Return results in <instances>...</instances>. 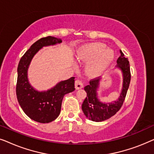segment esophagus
Wrapping results in <instances>:
<instances>
[{"label":"esophagus","instance_id":"1","mask_svg":"<svg viewBox=\"0 0 154 154\" xmlns=\"http://www.w3.org/2000/svg\"><path fill=\"white\" fill-rule=\"evenodd\" d=\"M75 87L76 90L81 89V88L83 87V82H82L81 81H80V80H76L75 82Z\"/></svg>","mask_w":154,"mask_h":154}]
</instances>
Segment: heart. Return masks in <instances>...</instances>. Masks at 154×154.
Masks as SVG:
<instances>
[{
	"instance_id": "heart-1",
	"label": "heart",
	"mask_w": 154,
	"mask_h": 154,
	"mask_svg": "<svg viewBox=\"0 0 154 154\" xmlns=\"http://www.w3.org/2000/svg\"><path fill=\"white\" fill-rule=\"evenodd\" d=\"M106 45L103 43L89 44L84 46L78 52L77 59L80 61H90L96 58V60L88 65L87 69L88 73H92L108 66L114 59L113 50H106Z\"/></svg>"
}]
</instances>
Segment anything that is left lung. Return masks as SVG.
I'll return each mask as SVG.
<instances>
[{
  "mask_svg": "<svg viewBox=\"0 0 154 154\" xmlns=\"http://www.w3.org/2000/svg\"><path fill=\"white\" fill-rule=\"evenodd\" d=\"M120 53L121 56L118 59L116 67L119 69L123 74V86L117 100L111 103H106L101 102L99 100L97 91L100 87V79L91 80L89 85L84 88L87 93V97L82 104V110L85 116L92 121L102 122L110 119L120 110L125 100L130 85L131 74L129 61L125 57L121 50H120Z\"/></svg>",
  "mask_w": 154,
  "mask_h": 154,
  "instance_id": "1",
  "label": "left lung"
}]
</instances>
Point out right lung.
I'll return each instance as SVG.
<instances>
[{
    "mask_svg": "<svg viewBox=\"0 0 154 154\" xmlns=\"http://www.w3.org/2000/svg\"><path fill=\"white\" fill-rule=\"evenodd\" d=\"M62 39L48 36L35 42L19 62L16 94L24 112L33 121L41 123L53 121L59 116L64 96L75 90L74 77L59 82L45 91H38L29 83L28 69L31 60L41 48L61 43Z\"/></svg>",
    "mask_w": 154,
    "mask_h": 154,
    "instance_id": "right-lung-1",
    "label": "right lung"
}]
</instances>
